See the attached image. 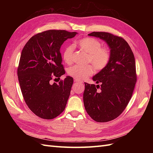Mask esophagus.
Returning <instances> with one entry per match:
<instances>
[{
  "mask_svg": "<svg viewBox=\"0 0 153 153\" xmlns=\"http://www.w3.org/2000/svg\"><path fill=\"white\" fill-rule=\"evenodd\" d=\"M74 82H75V83H80V84H82L83 83V82H82V81L78 80V79H75Z\"/></svg>",
  "mask_w": 153,
  "mask_h": 153,
  "instance_id": "1",
  "label": "esophagus"
}]
</instances>
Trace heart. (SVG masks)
I'll return each instance as SVG.
<instances>
[{"label":"heart","mask_w":153,"mask_h":153,"mask_svg":"<svg viewBox=\"0 0 153 153\" xmlns=\"http://www.w3.org/2000/svg\"><path fill=\"white\" fill-rule=\"evenodd\" d=\"M81 49L87 53L86 65H76L68 69V73L76 79H83L91 76L94 71L103 70L108 66L111 54L108 48L101 47L100 42L93 37H84L76 41ZM74 47L72 45H68L63 51V60L68 64H71L74 61ZM94 67H93L92 66Z\"/></svg>","instance_id":"b5f03b06"}]
</instances>
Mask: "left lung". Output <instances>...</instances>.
<instances>
[{"instance_id": "obj_1", "label": "left lung", "mask_w": 153, "mask_h": 153, "mask_svg": "<svg viewBox=\"0 0 153 153\" xmlns=\"http://www.w3.org/2000/svg\"><path fill=\"white\" fill-rule=\"evenodd\" d=\"M88 35L106 42L111 57L106 68L93 77L100 85L85 83L84 106L95 121L107 122L121 114L131 98L137 82L135 57L121 37L108 32L95 31Z\"/></svg>"}]
</instances>
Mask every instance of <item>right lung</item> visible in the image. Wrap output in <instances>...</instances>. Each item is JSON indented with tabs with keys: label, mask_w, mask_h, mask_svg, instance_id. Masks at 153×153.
<instances>
[{
	"label": "right lung",
	"mask_w": 153,
	"mask_h": 153,
	"mask_svg": "<svg viewBox=\"0 0 153 153\" xmlns=\"http://www.w3.org/2000/svg\"><path fill=\"white\" fill-rule=\"evenodd\" d=\"M76 32L47 30L31 37L22 51L18 76L27 106L41 118H56L66 108L73 78L67 76L58 83H51L65 74L60 48Z\"/></svg>",
	"instance_id": "obj_1"
}]
</instances>
